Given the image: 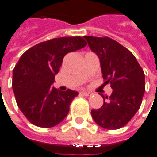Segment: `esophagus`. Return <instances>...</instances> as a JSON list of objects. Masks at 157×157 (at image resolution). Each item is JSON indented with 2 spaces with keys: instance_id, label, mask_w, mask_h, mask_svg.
Masks as SVG:
<instances>
[{
  "instance_id": "34e87169",
  "label": "esophagus",
  "mask_w": 157,
  "mask_h": 157,
  "mask_svg": "<svg viewBox=\"0 0 157 157\" xmlns=\"http://www.w3.org/2000/svg\"><path fill=\"white\" fill-rule=\"evenodd\" d=\"M81 94L82 95V96H85V97H89V96H91L92 93L90 91H86V90H83V91L81 92Z\"/></svg>"
}]
</instances>
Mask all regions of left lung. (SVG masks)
<instances>
[{"mask_svg":"<svg viewBox=\"0 0 157 157\" xmlns=\"http://www.w3.org/2000/svg\"><path fill=\"white\" fill-rule=\"evenodd\" d=\"M93 52L98 56L105 83L113 89L108 98L101 94L104 105L92 110L95 122L113 130L126 126L139 110L145 92V75L133 54L112 38L84 36Z\"/></svg>","mask_w":157,"mask_h":157,"instance_id":"obj_1","label":"left lung"}]
</instances>
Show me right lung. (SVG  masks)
Instances as JSON below:
<instances>
[{
	"instance_id": "obj_1",
	"label": "right lung",
	"mask_w": 157,
	"mask_h": 157,
	"mask_svg": "<svg viewBox=\"0 0 157 157\" xmlns=\"http://www.w3.org/2000/svg\"><path fill=\"white\" fill-rule=\"evenodd\" d=\"M86 44L82 37L52 38L32 46L20 57L13 70L12 88L19 109L33 125L49 128L67 117L79 93L60 91L52 85L66 54Z\"/></svg>"
}]
</instances>
